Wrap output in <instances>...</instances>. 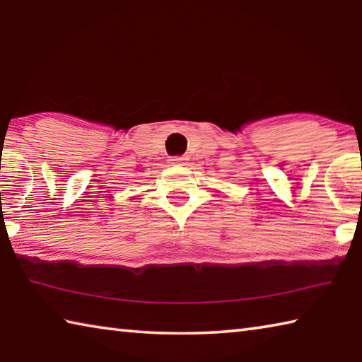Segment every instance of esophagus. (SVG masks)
Masks as SVG:
<instances>
[{
  "label": "esophagus",
  "mask_w": 362,
  "mask_h": 362,
  "mask_svg": "<svg viewBox=\"0 0 362 362\" xmlns=\"http://www.w3.org/2000/svg\"><path fill=\"white\" fill-rule=\"evenodd\" d=\"M185 161H187L185 156H174V158H170V163L177 164V166H180V164H185Z\"/></svg>",
  "instance_id": "1"
}]
</instances>
